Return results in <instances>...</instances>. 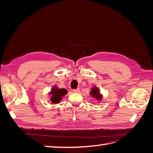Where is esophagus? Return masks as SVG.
<instances>
[{
	"mask_svg": "<svg viewBox=\"0 0 153 153\" xmlns=\"http://www.w3.org/2000/svg\"><path fill=\"white\" fill-rule=\"evenodd\" d=\"M80 91V90L79 89H74L73 90V92H75V93H79Z\"/></svg>",
	"mask_w": 153,
	"mask_h": 153,
	"instance_id": "obj_1",
	"label": "esophagus"
}]
</instances>
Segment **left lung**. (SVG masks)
I'll return each instance as SVG.
<instances>
[{"label": "left lung", "mask_w": 153, "mask_h": 153, "mask_svg": "<svg viewBox=\"0 0 153 153\" xmlns=\"http://www.w3.org/2000/svg\"><path fill=\"white\" fill-rule=\"evenodd\" d=\"M90 95L91 96H92V98H95L96 100L98 101V102L102 100L103 95L100 93L99 88L97 87L96 86H94L92 88L90 92Z\"/></svg>", "instance_id": "obj_1"}]
</instances>
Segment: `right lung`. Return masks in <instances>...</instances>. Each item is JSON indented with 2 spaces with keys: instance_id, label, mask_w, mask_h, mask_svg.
Wrapping results in <instances>:
<instances>
[{
  "instance_id": "obj_1",
  "label": "right lung",
  "mask_w": 153,
  "mask_h": 153,
  "mask_svg": "<svg viewBox=\"0 0 153 153\" xmlns=\"http://www.w3.org/2000/svg\"><path fill=\"white\" fill-rule=\"evenodd\" d=\"M68 93V91L65 89H59L57 86L52 87V89L48 93L51 95L50 101L54 104L59 103L62 100V97Z\"/></svg>"
}]
</instances>
